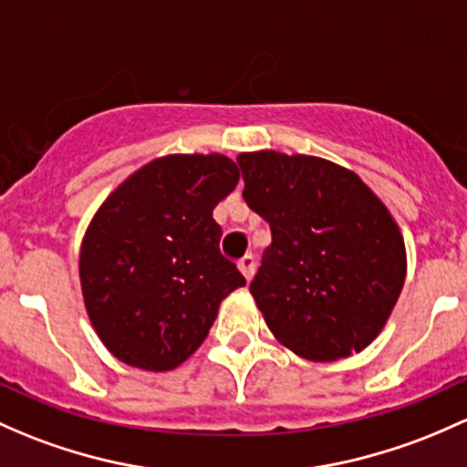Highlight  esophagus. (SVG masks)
<instances>
[{
	"label": "esophagus",
	"instance_id": "esophagus-1",
	"mask_svg": "<svg viewBox=\"0 0 467 467\" xmlns=\"http://www.w3.org/2000/svg\"><path fill=\"white\" fill-rule=\"evenodd\" d=\"M237 268L242 271L244 277H246V282H250V279H253V275H254V257H253V254H246V257L239 259Z\"/></svg>",
	"mask_w": 467,
	"mask_h": 467
}]
</instances>
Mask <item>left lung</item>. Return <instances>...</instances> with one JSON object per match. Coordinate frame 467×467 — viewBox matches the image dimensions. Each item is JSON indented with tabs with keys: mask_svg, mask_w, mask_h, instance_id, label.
Masks as SVG:
<instances>
[{
	"mask_svg": "<svg viewBox=\"0 0 467 467\" xmlns=\"http://www.w3.org/2000/svg\"><path fill=\"white\" fill-rule=\"evenodd\" d=\"M244 199L273 233L250 296L279 345L313 362L367 349L399 302L405 239L353 170L306 154L237 156Z\"/></svg>",
	"mask_w": 467,
	"mask_h": 467,
	"instance_id": "obj_1",
	"label": "left lung"
}]
</instances>
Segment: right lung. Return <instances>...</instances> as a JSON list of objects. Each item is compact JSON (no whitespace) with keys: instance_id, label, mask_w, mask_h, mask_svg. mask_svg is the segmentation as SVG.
I'll return each mask as SVG.
<instances>
[{"instance_id":"obj_1","label":"right lung","mask_w":467,"mask_h":467,"mask_svg":"<svg viewBox=\"0 0 467 467\" xmlns=\"http://www.w3.org/2000/svg\"><path fill=\"white\" fill-rule=\"evenodd\" d=\"M239 183L233 159L168 154L102 201L80 246V288L111 356L170 371L203 345L221 299L246 279L219 253V201Z\"/></svg>"}]
</instances>
